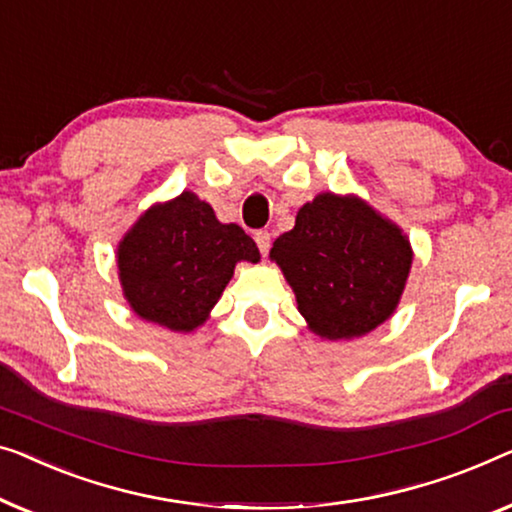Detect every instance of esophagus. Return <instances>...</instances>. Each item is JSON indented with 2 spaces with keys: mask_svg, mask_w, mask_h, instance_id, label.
Segmentation results:
<instances>
[{
  "mask_svg": "<svg viewBox=\"0 0 512 512\" xmlns=\"http://www.w3.org/2000/svg\"><path fill=\"white\" fill-rule=\"evenodd\" d=\"M254 240L258 244V249H261V254L268 256V251H270V233L268 231H256L254 233Z\"/></svg>",
  "mask_w": 512,
  "mask_h": 512,
  "instance_id": "34e87169",
  "label": "esophagus"
}]
</instances>
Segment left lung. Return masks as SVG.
Masks as SVG:
<instances>
[{"label": "left lung", "instance_id": "left-lung-1", "mask_svg": "<svg viewBox=\"0 0 512 512\" xmlns=\"http://www.w3.org/2000/svg\"><path fill=\"white\" fill-rule=\"evenodd\" d=\"M307 328L328 342L355 339L395 314L413 249L395 221L353 194L323 191L298 210L270 249Z\"/></svg>", "mask_w": 512, "mask_h": 512}]
</instances>
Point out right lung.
<instances>
[{"label":"right lung","mask_w":512,"mask_h":512,"mask_svg":"<svg viewBox=\"0 0 512 512\" xmlns=\"http://www.w3.org/2000/svg\"><path fill=\"white\" fill-rule=\"evenodd\" d=\"M124 300L143 321L194 332L210 318L240 261L261 251L238 224H221L194 191L140 214L115 251Z\"/></svg>","instance_id":"1"}]
</instances>
